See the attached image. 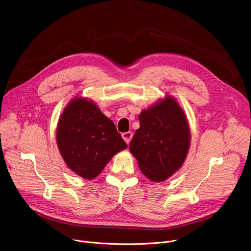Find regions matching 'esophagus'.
Instances as JSON below:
<instances>
[{"label":"esophagus","instance_id":"esophagus-1","mask_svg":"<svg viewBox=\"0 0 251 251\" xmlns=\"http://www.w3.org/2000/svg\"><path fill=\"white\" fill-rule=\"evenodd\" d=\"M132 136H133V134L131 132H125V133L122 134V138L124 139V141L127 143V144H129V143H130V141L132 139Z\"/></svg>","mask_w":251,"mask_h":251}]
</instances>
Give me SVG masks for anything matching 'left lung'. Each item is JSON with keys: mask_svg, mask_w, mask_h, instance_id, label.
Segmentation results:
<instances>
[{"mask_svg": "<svg viewBox=\"0 0 251 251\" xmlns=\"http://www.w3.org/2000/svg\"><path fill=\"white\" fill-rule=\"evenodd\" d=\"M140 128L129 145L141 172L152 182H164L180 169L189 152L191 132L187 116L171 95L139 115Z\"/></svg>", "mask_w": 251, "mask_h": 251, "instance_id": "obj_1", "label": "left lung"}]
</instances>
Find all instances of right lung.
Wrapping results in <instances>:
<instances>
[{"label":"right lung","mask_w":251,"mask_h":251,"mask_svg":"<svg viewBox=\"0 0 251 251\" xmlns=\"http://www.w3.org/2000/svg\"><path fill=\"white\" fill-rule=\"evenodd\" d=\"M56 142L66 166L85 180L96 177L115 154L127 148L113 121L84 97L66 105L57 123Z\"/></svg>","instance_id":"obj_1"}]
</instances>
